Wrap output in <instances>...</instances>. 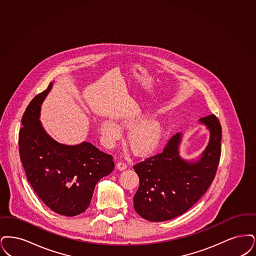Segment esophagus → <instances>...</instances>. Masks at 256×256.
I'll list each match as a JSON object with an SVG mask.
<instances>
[{
    "label": "esophagus",
    "instance_id": "1",
    "mask_svg": "<svg viewBox=\"0 0 256 256\" xmlns=\"http://www.w3.org/2000/svg\"><path fill=\"white\" fill-rule=\"evenodd\" d=\"M116 168H118V170L122 171V170H124V169H126V168H127V164H126L125 162H118V164H116Z\"/></svg>",
    "mask_w": 256,
    "mask_h": 256
}]
</instances>
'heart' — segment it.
I'll use <instances>...</instances> for the list:
<instances>
[{
    "mask_svg": "<svg viewBox=\"0 0 256 256\" xmlns=\"http://www.w3.org/2000/svg\"><path fill=\"white\" fill-rule=\"evenodd\" d=\"M142 120V116H130L124 120L123 124L126 128H132ZM101 133L105 142H112L122 136V129L118 124L112 120H104L101 124ZM162 136V123L156 120H148L132 129L128 140L134 152L142 155L156 148L160 142Z\"/></svg>",
    "mask_w": 256,
    "mask_h": 256,
    "instance_id": "heart-1",
    "label": "heart"
}]
</instances>
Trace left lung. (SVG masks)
I'll use <instances>...</instances> for the list:
<instances>
[{"instance_id":"1","label":"left lung","mask_w":256,"mask_h":256,"mask_svg":"<svg viewBox=\"0 0 256 256\" xmlns=\"http://www.w3.org/2000/svg\"><path fill=\"white\" fill-rule=\"evenodd\" d=\"M210 132L200 160L188 162L178 154L182 134H174L162 152L134 166L140 186L134 208L145 220L162 222L188 212L210 186L221 156L222 127L215 114L200 118Z\"/></svg>"}]
</instances>
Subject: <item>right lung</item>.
<instances>
[{"instance_id": "right-lung-1", "label": "right lung", "mask_w": 256, "mask_h": 256, "mask_svg": "<svg viewBox=\"0 0 256 256\" xmlns=\"http://www.w3.org/2000/svg\"><path fill=\"white\" fill-rule=\"evenodd\" d=\"M52 87L37 94L26 107L19 132V153L26 178L52 212L76 216L89 208L96 184L114 168L112 156L90 142L61 144L39 120L41 104Z\"/></svg>"}]
</instances>
